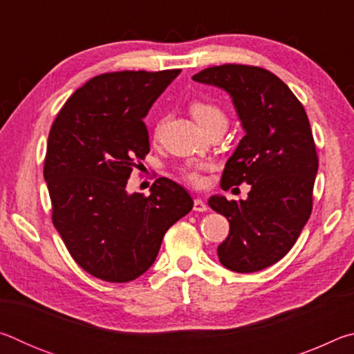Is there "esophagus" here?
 <instances>
[{
	"mask_svg": "<svg viewBox=\"0 0 354 354\" xmlns=\"http://www.w3.org/2000/svg\"><path fill=\"white\" fill-rule=\"evenodd\" d=\"M194 211H196V212H205V211H207L206 203L203 201V200H200V198H195V200H194Z\"/></svg>",
	"mask_w": 354,
	"mask_h": 354,
	"instance_id": "obj_1",
	"label": "esophagus"
}]
</instances>
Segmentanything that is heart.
Segmentation results:
<instances>
[{"mask_svg":"<svg viewBox=\"0 0 354 354\" xmlns=\"http://www.w3.org/2000/svg\"><path fill=\"white\" fill-rule=\"evenodd\" d=\"M189 111L194 118L196 120V123L200 124L203 129H209L214 124L223 123L226 124V113L221 109L220 106L215 103H211V101H203V100H195L192 101L189 106ZM164 118H159L154 124V136L158 137L160 134V131L164 128ZM207 164L206 162H200V160H190L185 165L181 167V175L185 179V181L194 184V185H201L205 178H203V171L207 170Z\"/></svg>","mask_w":354,"mask_h":354,"instance_id":"obj_1","label":"heart"}]
</instances>
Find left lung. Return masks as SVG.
I'll return each mask as SVG.
<instances>
[{"instance_id": "obj_1", "label": "left lung", "mask_w": 354, "mask_h": 354, "mask_svg": "<svg viewBox=\"0 0 354 354\" xmlns=\"http://www.w3.org/2000/svg\"><path fill=\"white\" fill-rule=\"evenodd\" d=\"M192 80L230 93L245 131L220 185L247 183L248 198L207 201L230 221L218 259L237 273L263 270L289 253L313 212L319 158L306 111L277 75L253 65L209 67Z\"/></svg>"}]
</instances>
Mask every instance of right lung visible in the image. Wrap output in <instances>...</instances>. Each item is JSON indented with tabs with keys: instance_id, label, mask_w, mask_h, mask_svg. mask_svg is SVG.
<instances>
[{
	"instance_id": "right-lung-1",
	"label": "right lung",
	"mask_w": 354,
	"mask_h": 354,
	"mask_svg": "<svg viewBox=\"0 0 354 354\" xmlns=\"http://www.w3.org/2000/svg\"><path fill=\"white\" fill-rule=\"evenodd\" d=\"M181 70L113 71L92 77L59 111L44 176L53 225L77 266L107 283H128L156 261L167 230L194 207L183 185L158 178L129 195L134 167L149 153L143 123Z\"/></svg>"
}]
</instances>
